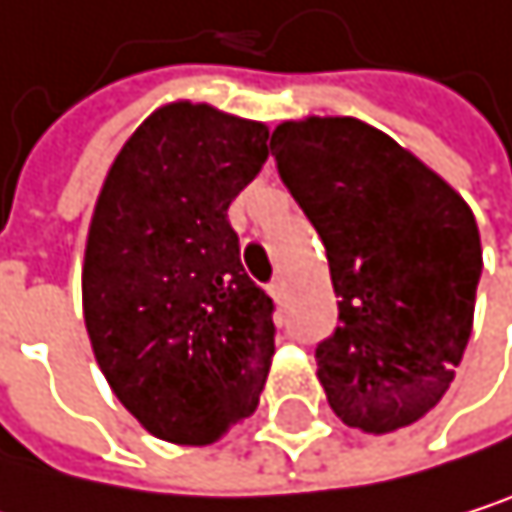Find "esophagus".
Returning a JSON list of instances; mask_svg holds the SVG:
<instances>
[{
    "instance_id": "34e87169",
    "label": "esophagus",
    "mask_w": 512,
    "mask_h": 512,
    "mask_svg": "<svg viewBox=\"0 0 512 512\" xmlns=\"http://www.w3.org/2000/svg\"><path fill=\"white\" fill-rule=\"evenodd\" d=\"M284 293H287V284H284V277H274L271 284H268V296H271L274 302H280V299H284Z\"/></svg>"
}]
</instances>
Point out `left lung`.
I'll list each match as a JSON object with an SVG mask.
<instances>
[{
	"instance_id": "8db88e82",
	"label": "left lung",
	"mask_w": 512,
	"mask_h": 512,
	"mask_svg": "<svg viewBox=\"0 0 512 512\" xmlns=\"http://www.w3.org/2000/svg\"><path fill=\"white\" fill-rule=\"evenodd\" d=\"M280 180L326 247L339 326L317 378L348 427L391 433L424 418L464 357L479 228L467 201L378 127L308 115L271 134Z\"/></svg>"
}]
</instances>
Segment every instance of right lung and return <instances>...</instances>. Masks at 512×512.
<instances>
[{"instance_id":"obj_1","label":"right lung","mask_w":512,"mask_h":512,"mask_svg":"<svg viewBox=\"0 0 512 512\" xmlns=\"http://www.w3.org/2000/svg\"><path fill=\"white\" fill-rule=\"evenodd\" d=\"M268 127L210 103L158 106L94 204L82 308L112 394L152 437L207 446L256 412L271 299L247 277L228 204L268 158Z\"/></svg>"}]
</instances>
